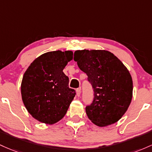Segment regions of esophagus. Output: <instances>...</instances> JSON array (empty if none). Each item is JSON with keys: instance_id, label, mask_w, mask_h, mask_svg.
<instances>
[{"instance_id": "1", "label": "esophagus", "mask_w": 152, "mask_h": 152, "mask_svg": "<svg viewBox=\"0 0 152 152\" xmlns=\"http://www.w3.org/2000/svg\"><path fill=\"white\" fill-rule=\"evenodd\" d=\"M76 93H77V95L79 97L81 94V88H78V89H77L76 90Z\"/></svg>"}]
</instances>
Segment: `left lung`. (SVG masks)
Wrapping results in <instances>:
<instances>
[{
  "label": "left lung",
  "instance_id": "obj_1",
  "mask_svg": "<svg viewBox=\"0 0 152 152\" xmlns=\"http://www.w3.org/2000/svg\"><path fill=\"white\" fill-rule=\"evenodd\" d=\"M74 60L86 73L94 90L93 103L86 107L87 115L95 125L115 124L127 111L133 96V80L129 69L107 50H77Z\"/></svg>",
  "mask_w": 152,
  "mask_h": 152
}]
</instances>
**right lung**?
Masks as SVG:
<instances>
[{"label":"right lung","instance_id":"right-lung-1","mask_svg":"<svg viewBox=\"0 0 152 152\" xmlns=\"http://www.w3.org/2000/svg\"><path fill=\"white\" fill-rule=\"evenodd\" d=\"M73 59L72 51H53L36 58L23 76L21 93L26 108L34 118L46 124L59 121L75 96L63 72Z\"/></svg>","mask_w":152,"mask_h":152}]
</instances>
